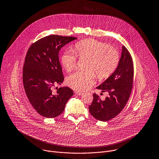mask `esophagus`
<instances>
[{"instance_id":"1","label":"esophagus","mask_w":159,"mask_h":159,"mask_svg":"<svg viewBox=\"0 0 159 159\" xmlns=\"http://www.w3.org/2000/svg\"><path fill=\"white\" fill-rule=\"evenodd\" d=\"M75 93H76V95H79V96H80V95H83V92H80V91H76L75 92Z\"/></svg>"}]
</instances>
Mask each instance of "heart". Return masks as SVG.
I'll return each mask as SVG.
<instances>
[{
    "instance_id": "heart-1",
    "label": "heart",
    "mask_w": 159,
    "mask_h": 159,
    "mask_svg": "<svg viewBox=\"0 0 159 159\" xmlns=\"http://www.w3.org/2000/svg\"><path fill=\"white\" fill-rule=\"evenodd\" d=\"M74 52L66 51L61 57V64L70 72L76 66L77 56L87 58L85 71H77L70 75L66 83L77 91H86L96 82V75L103 79L110 76L119 62L117 51L107 43L94 39H87L77 42Z\"/></svg>"
}]
</instances>
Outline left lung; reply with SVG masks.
I'll return each instance as SVG.
<instances>
[{"instance_id": "1", "label": "left lung", "mask_w": 159, "mask_h": 159, "mask_svg": "<svg viewBox=\"0 0 159 159\" xmlns=\"http://www.w3.org/2000/svg\"><path fill=\"white\" fill-rule=\"evenodd\" d=\"M134 66L132 57L125 46H122L120 59L113 74L97 89L108 92L109 96L102 101L96 93L89 107L91 115L96 119L107 121L117 116L125 107L133 84Z\"/></svg>"}]
</instances>
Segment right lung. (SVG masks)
<instances>
[{"instance_id": "right-lung-1", "label": "right lung", "mask_w": 159, "mask_h": 159, "mask_svg": "<svg viewBox=\"0 0 159 159\" xmlns=\"http://www.w3.org/2000/svg\"><path fill=\"white\" fill-rule=\"evenodd\" d=\"M77 38L49 35L31 45L23 67V84L31 104L38 113L54 118L62 113L73 91L68 87L52 91L64 81L58 53L61 48Z\"/></svg>"}]
</instances>
